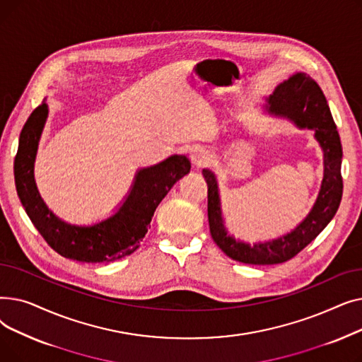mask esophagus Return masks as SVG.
Here are the masks:
<instances>
[{
  "label": "esophagus",
  "mask_w": 362,
  "mask_h": 362,
  "mask_svg": "<svg viewBox=\"0 0 362 362\" xmlns=\"http://www.w3.org/2000/svg\"><path fill=\"white\" fill-rule=\"evenodd\" d=\"M191 161L195 167H201L208 161V154L202 148H195L191 152Z\"/></svg>",
  "instance_id": "esophagus-1"
}]
</instances>
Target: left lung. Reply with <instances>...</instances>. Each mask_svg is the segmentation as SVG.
Returning <instances> with one entry per match:
<instances>
[{
    "instance_id": "8db88e82",
    "label": "left lung",
    "mask_w": 362,
    "mask_h": 362,
    "mask_svg": "<svg viewBox=\"0 0 362 362\" xmlns=\"http://www.w3.org/2000/svg\"><path fill=\"white\" fill-rule=\"evenodd\" d=\"M265 110L273 116L291 120L299 129L314 130L325 154V176L313 210L291 233L251 245L227 235L216 175L211 170H202L208 185V223L214 242L227 257L252 265L280 264L299 254L334 217L344 192L340 175L341 144L327 100L318 83L305 73H296L274 89L267 98Z\"/></svg>"
}]
</instances>
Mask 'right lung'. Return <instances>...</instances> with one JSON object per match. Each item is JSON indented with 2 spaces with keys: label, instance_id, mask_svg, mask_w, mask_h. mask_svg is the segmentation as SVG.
I'll use <instances>...</instances> for the list:
<instances>
[{
  "label": "right lung",
  "instance_id": "right-lung-1",
  "mask_svg": "<svg viewBox=\"0 0 362 362\" xmlns=\"http://www.w3.org/2000/svg\"><path fill=\"white\" fill-rule=\"evenodd\" d=\"M48 105H37L25 123L14 158L17 195L30 221L51 248L62 257L81 262H110L135 252L148 232L156 208L171 187L191 170L185 156L138 170L130 192L116 214L92 226H74L60 220L42 201L33 165Z\"/></svg>",
  "mask_w": 362,
  "mask_h": 362
}]
</instances>
